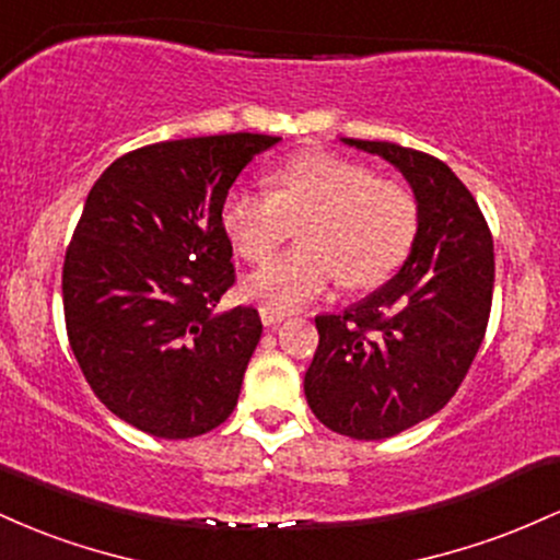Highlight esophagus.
I'll list each match as a JSON object with an SVG mask.
<instances>
[{
  "mask_svg": "<svg viewBox=\"0 0 560 560\" xmlns=\"http://www.w3.org/2000/svg\"><path fill=\"white\" fill-rule=\"evenodd\" d=\"M259 314H261V323L267 325V328H272V325H280L282 319L288 317L285 312H278V310H269V306H261L259 310Z\"/></svg>",
  "mask_w": 560,
  "mask_h": 560,
  "instance_id": "esophagus-1",
  "label": "esophagus"
}]
</instances>
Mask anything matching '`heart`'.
<instances>
[{
  "instance_id": "b5f03b06",
  "label": "heart",
  "mask_w": 560,
  "mask_h": 560,
  "mask_svg": "<svg viewBox=\"0 0 560 560\" xmlns=\"http://www.w3.org/2000/svg\"><path fill=\"white\" fill-rule=\"evenodd\" d=\"M269 182L275 192L237 187L222 206V228L248 261L267 259L291 230V219L304 217L299 246L243 282L246 296L269 310H299L338 278L349 288L378 285L416 243V196L362 163L317 150L280 163Z\"/></svg>"
}]
</instances>
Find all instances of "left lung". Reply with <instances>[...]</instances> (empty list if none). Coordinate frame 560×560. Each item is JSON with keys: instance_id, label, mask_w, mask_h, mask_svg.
Returning a JSON list of instances; mask_svg holds the SVG:
<instances>
[{"instance_id": "1", "label": "left lung", "mask_w": 560, "mask_h": 560, "mask_svg": "<svg viewBox=\"0 0 560 560\" xmlns=\"http://www.w3.org/2000/svg\"><path fill=\"white\" fill-rule=\"evenodd\" d=\"M341 142L392 163L418 200V235L399 272L343 312L314 317L306 401L330 431L373 442L455 397L492 310L494 246L447 163L397 142Z\"/></svg>"}]
</instances>
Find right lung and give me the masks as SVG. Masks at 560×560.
I'll return each instance as SVG.
<instances>
[{
    "mask_svg": "<svg viewBox=\"0 0 560 560\" xmlns=\"http://www.w3.org/2000/svg\"><path fill=\"white\" fill-rule=\"evenodd\" d=\"M280 137L217 135L131 150L100 174L62 264L68 341L86 383L129 425L190 439L235 410L261 338L235 282L222 206Z\"/></svg>",
    "mask_w": 560,
    "mask_h": 560,
    "instance_id": "add662e5",
    "label": "right lung"
}]
</instances>
